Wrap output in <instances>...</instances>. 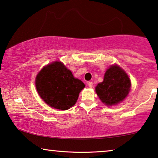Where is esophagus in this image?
<instances>
[{
  "label": "esophagus",
  "instance_id": "obj_1",
  "mask_svg": "<svg viewBox=\"0 0 158 158\" xmlns=\"http://www.w3.org/2000/svg\"><path fill=\"white\" fill-rule=\"evenodd\" d=\"M88 86H89L90 88H92V86H93V83L92 81H89V82H88Z\"/></svg>",
  "mask_w": 158,
  "mask_h": 158
}]
</instances>
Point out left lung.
I'll return each instance as SVG.
<instances>
[{
	"instance_id": "left-lung-1",
	"label": "left lung",
	"mask_w": 158,
	"mask_h": 158,
	"mask_svg": "<svg viewBox=\"0 0 158 158\" xmlns=\"http://www.w3.org/2000/svg\"><path fill=\"white\" fill-rule=\"evenodd\" d=\"M131 82L127 74L119 66H111L104 77V81L97 84L96 92L106 105L119 103L127 96Z\"/></svg>"
}]
</instances>
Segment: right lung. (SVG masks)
I'll list each match as a JSON object with an SVG mask.
<instances>
[{"mask_svg": "<svg viewBox=\"0 0 158 158\" xmlns=\"http://www.w3.org/2000/svg\"><path fill=\"white\" fill-rule=\"evenodd\" d=\"M35 86L39 96L48 105L66 110L74 105L85 85L81 80L74 78L61 62L55 61L38 74Z\"/></svg>", "mask_w": 158, "mask_h": 158, "instance_id": "obj_1", "label": "right lung"}]
</instances>
